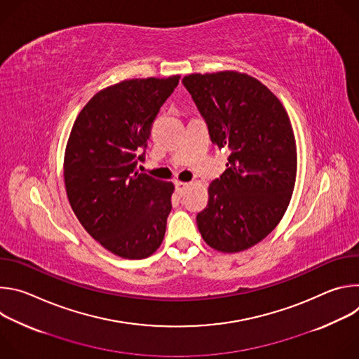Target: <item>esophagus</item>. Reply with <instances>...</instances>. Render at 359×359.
<instances>
[{
  "label": "esophagus",
  "instance_id": "obj_1",
  "mask_svg": "<svg viewBox=\"0 0 359 359\" xmlns=\"http://www.w3.org/2000/svg\"><path fill=\"white\" fill-rule=\"evenodd\" d=\"M176 193L177 196H183L186 193V190L191 186L190 182H176Z\"/></svg>",
  "mask_w": 359,
  "mask_h": 359
}]
</instances>
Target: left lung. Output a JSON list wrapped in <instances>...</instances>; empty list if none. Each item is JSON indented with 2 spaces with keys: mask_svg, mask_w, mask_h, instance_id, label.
<instances>
[{
  "mask_svg": "<svg viewBox=\"0 0 359 359\" xmlns=\"http://www.w3.org/2000/svg\"><path fill=\"white\" fill-rule=\"evenodd\" d=\"M212 142L231 153L209 186L196 217L198 231L220 252L244 251L283 219L295 184L297 146L288 114L259 79L237 71L183 78Z\"/></svg>",
  "mask_w": 359,
  "mask_h": 359,
  "instance_id": "left-lung-1",
  "label": "left lung"
}]
</instances>
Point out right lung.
<instances>
[{
  "mask_svg": "<svg viewBox=\"0 0 359 359\" xmlns=\"http://www.w3.org/2000/svg\"><path fill=\"white\" fill-rule=\"evenodd\" d=\"M180 76L126 79L95 93L76 116L64 156L71 208L108 251L140 260L165 237L173 183L136 170L151 125Z\"/></svg>",
  "mask_w": 359,
  "mask_h": 359,
  "instance_id": "right-lung-1",
  "label": "right lung"
}]
</instances>
